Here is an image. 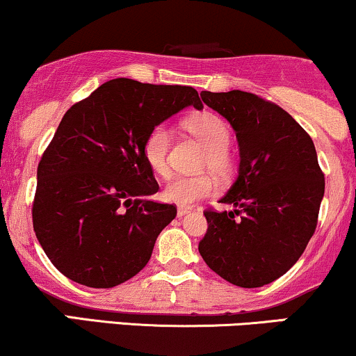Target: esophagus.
<instances>
[{
    "instance_id": "esophagus-1",
    "label": "esophagus",
    "mask_w": 356,
    "mask_h": 356,
    "mask_svg": "<svg viewBox=\"0 0 356 356\" xmlns=\"http://www.w3.org/2000/svg\"><path fill=\"white\" fill-rule=\"evenodd\" d=\"M189 212H191L189 207H182V205H179V207H177V217L187 216V213H189Z\"/></svg>"
}]
</instances>
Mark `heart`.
<instances>
[{
  "instance_id": "1",
  "label": "heart",
  "mask_w": 356,
  "mask_h": 356,
  "mask_svg": "<svg viewBox=\"0 0 356 356\" xmlns=\"http://www.w3.org/2000/svg\"><path fill=\"white\" fill-rule=\"evenodd\" d=\"M186 129L205 147L202 164L211 167L213 172L227 174L232 165V154L229 151L230 127L220 115L202 113L192 115L186 121ZM172 132L165 124L152 127L144 140V157L149 167L161 177H169V151ZM219 191V184L211 174L177 175L164 187L165 200L189 207L205 197H212Z\"/></svg>"
}]
</instances>
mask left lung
<instances>
[{
	"mask_svg": "<svg viewBox=\"0 0 356 356\" xmlns=\"http://www.w3.org/2000/svg\"><path fill=\"white\" fill-rule=\"evenodd\" d=\"M237 136L241 164L222 204L207 209L205 264L243 289L277 280L300 259L318 220L325 177L312 137L280 106L245 91L200 92Z\"/></svg>",
	"mask_w": 356,
	"mask_h": 356,
	"instance_id": "8db88e82",
	"label": "left lung"
}]
</instances>
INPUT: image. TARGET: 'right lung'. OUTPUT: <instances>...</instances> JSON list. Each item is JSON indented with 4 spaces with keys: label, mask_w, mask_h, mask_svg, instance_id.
<instances>
[{
    "label": "right lung",
    "mask_w": 356,
    "mask_h": 356,
    "mask_svg": "<svg viewBox=\"0 0 356 356\" xmlns=\"http://www.w3.org/2000/svg\"><path fill=\"white\" fill-rule=\"evenodd\" d=\"M187 106L202 109L191 86L119 78L67 109L40 165L33 227L63 275L111 289L145 267L157 235L177 216L145 162L152 127Z\"/></svg>",
    "instance_id": "right-lung-1"
}]
</instances>
